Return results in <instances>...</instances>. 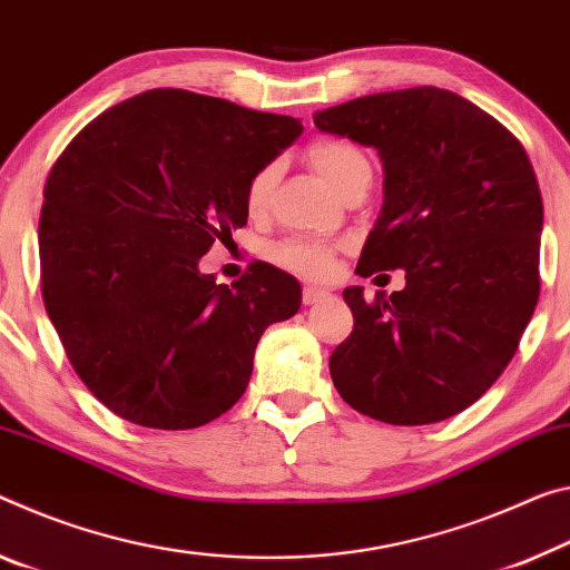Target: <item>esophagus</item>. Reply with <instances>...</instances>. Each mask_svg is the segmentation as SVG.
<instances>
[{
	"instance_id": "34e87169",
	"label": "esophagus",
	"mask_w": 570,
	"mask_h": 570,
	"mask_svg": "<svg viewBox=\"0 0 570 570\" xmlns=\"http://www.w3.org/2000/svg\"><path fill=\"white\" fill-rule=\"evenodd\" d=\"M330 296V292L327 288H322V286H314V284H306L304 286V292H302V302L309 306V304H317V302H324Z\"/></svg>"
}]
</instances>
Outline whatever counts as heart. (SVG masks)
Returning a JSON list of instances; mask_svg holds the SVG:
<instances>
[{"instance_id":"obj_1","label":"heart","mask_w":570,"mask_h":570,"mask_svg":"<svg viewBox=\"0 0 570 570\" xmlns=\"http://www.w3.org/2000/svg\"><path fill=\"white\" fill-rule=\"evenodd\" d=\"M306 159H309V165L317 169L337 193L350 187L355 179H370V161L365 157V151L345 139L312 141L309 147H306ZM276 175L278 167L266 165L250 177V183L246 187L248 213L256 215L266 210V205L271 200V189L276 185ZM271 256H274L276 264L292 268L296 274L322 276L332 264L334 246L324 240H284L282 246L274 248Z\"/></svg>"}]
</instances>
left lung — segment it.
<instances>
[{
	"mask_svg": "<svg viewBox=\"0 0 570 570\" xmlns=\"http://www.w3.org/2000/svg\"><path fill=\"white\" fill-rule=\"evenodd\" d=\"M320 131L373 147L383 207L357 274L405 271L330 357L337 393L393 426H423L480 401L520 345L540 294L543 197L522 144L466 98L421 86L314 114Z\"/></svg>",
	"mask_w": 570,
	"mask_h": 570,
	"instance_id": "left-lung-1",
	"label": "left lung"
}]
</instances>
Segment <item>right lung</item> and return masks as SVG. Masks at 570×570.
Masks as SVG:
<instances>
[{"mask_svg":"<svg viewBox=\"0 0 570 570\" xmlns=\"http://www.w3.org/2000/svg\"><path fill=\"white\" fill-rule=\"evenodd\" d=\"M302 131L292 116L155 88L96 116L52 165L42 302L108 411L185 431L246 393L261 334L299 312L302 286L264 261L230 286L197 264L246 225L250 177Z\"/></svg>","mask_w":570,"mask_h":570,"instance_id":"add662e5","label":"right lung"}]
</instances>
